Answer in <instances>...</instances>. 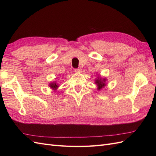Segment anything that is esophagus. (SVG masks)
<instances>
[{
	"label": "esophagus",
	"mask_w": 156,
	"mask_h": 156,
	"mask_svg": "<svg viewBox=\"0 0 156 156\" xmlns=\"http://www.w3.org/2000/svg\"><path fill=\"white\" fill-rule=\"evenodd\" d=\"M81 68H77V69H75V72L76 73H81Z\"/></svg>",
	"instance_id": "34e87169"
}]
</instances>
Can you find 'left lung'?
<instances>
[{"label": "left lung", "mask_w": 156, "mask_h": 156, "mask_svg": "<svg viewBox=\"0 0 156 156\" xmlns=\"http://www.w3.org/2000/svg\"><path fill=\"white\" fill-rule=\"evenodd\" d=\"M105 81H106L105 78H101L99 76L98 77V79L95 80V83L96 84V85L98 87V90H100L105 87L106 85Z\"/></svg>", "instance_id": "1"}]
</instances>
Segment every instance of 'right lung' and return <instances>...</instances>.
<instances>
[{"instance_id": "right-lung-1", "label": "right lung", "mask_w": 156, "mask_h": 156, "mask_svg": "<svg viewBox=\"0 0 156 156\" xmlns=\"http://www.w3.org/2000/svg\"><path fill=\"white\" fill-rule=\"evenodd\" d=\"M58 87H59L58 84L57 83H56V81H55V82H52V83H51L49 84V87H50L51 88L53 89V90H56L58 88Z\"/></svg>"}]
</instances>
